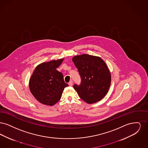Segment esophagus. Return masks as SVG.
<instances>
[{
    "label": "esophagus",
    "mask_w": 148,
    "mask_h": 148,
    "mask_svg": "<svg viewBox=\"0 0 148 148\" xmlns=\"http://www.w3.org/2000/svg\"><path fill=\"white\" fill-rule=\"evenodd\" d=\"M73 81L72 80H71L70 82H69V85L70 86H71L72 85H73Z\"/></svg>",
    "instance_id": "1"
}]
</instances>
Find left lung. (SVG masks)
<instances>
[{
    "instance_id": "obj_1",
    "label": "left lung",
    "mask_w": 148,
    "mask_h": 148,
    "mask_svg": "<svg viewBox=\"0 0 148 148\" xmlns=\"http://www.w3.org/2000/svg\"><path fill=\"white\" fill-rule=\"evenodd\" d=\"M72 60L81 77L79 85L74 89L80 98L88 104L97 103L103 98L111 84V74L104 61L99 56L82 54Z\"/></svg>"
}]
</instances>
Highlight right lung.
I'll return each mask as SVG.
<instances>
[{
	"label": "right lung",
	"instance_id": "right-lung-1",
	"mask_svg": "<svg viewBox=\"0 0 148 148\" xmlns=\"http://www.w3.org/2000/svg\"><path fill=\"white\" fill-rule=\"evenodd\" d=\"M63 60H53L38 65L30 78V92L42 104H56L61 98L64 88L68 86L64 82L63 74L56 70Z\"/></svg>",
	"mask_w": 148,
	"mask_h": 148
}]
</instances>
